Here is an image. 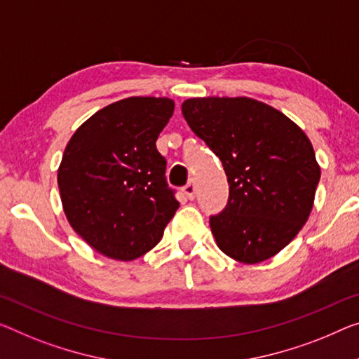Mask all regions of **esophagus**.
<instances>
[{"instance_id": "esophagus-1", "label": "esophagus", "mask_w": 359, "mask_h": 359, "mask_svg": "<svg viewBox=\"0 0 359 359\" xmlns=\"http://www.w3.org/2000/svg\"><path fill=\"white\" fill-rule=\"evenodd\" d=\"M183 192L184 196L189 198V201H192V198L196 197V186H194V181H189L184 187H183Z\"/></svg>"}]
</instances>
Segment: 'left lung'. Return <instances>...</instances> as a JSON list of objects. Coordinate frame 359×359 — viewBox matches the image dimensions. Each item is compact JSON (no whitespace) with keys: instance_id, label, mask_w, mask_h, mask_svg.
I'll use <instances>...</instances> for the list:
<instances>
[{"instance_id":"left-lung-1","label":"left lung","mask_w":359,"mask_h":359,"mask_svg":"<svg viewBox=\"0 0 359 359\" xmlns=\"http://www.w3.org/2000/svg\"><path fill=\"white\" fill-rule=\"evenodd\" d=\"M181 110L228 176V205L210 217L219 250L247 264L274 257L313 208L321 168L308 136L252 97H191Z\"/></svg>"}]
</instances>
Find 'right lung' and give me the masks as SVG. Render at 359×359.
Instances as JSON below:
<instances>
[{
	"instance_id": "add662e5",
	"label": "right lung",
	"mask_w": 359,
	"mask_h": 359,
	"mask_svg": "<svg viewBox=\"0 0 359 359\" xmlns=\"http://www.w3.org/2000/svg\"><path fill=\"white\" fill-rule=\"evenodd\" d=\"M173 110L168 97L122 99L91 115L65 147L57 172L64 213L104 257L144 255L178 210L156 146Z\"/></svg>"
}]
</instances>
